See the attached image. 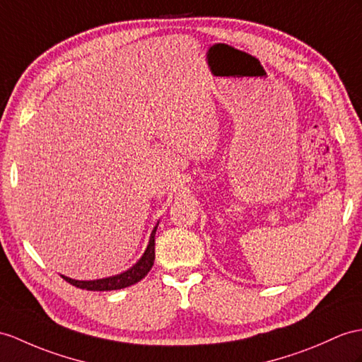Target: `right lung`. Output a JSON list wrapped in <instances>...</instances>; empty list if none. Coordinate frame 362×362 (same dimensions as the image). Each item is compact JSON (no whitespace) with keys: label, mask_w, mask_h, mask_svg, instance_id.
<instances>
[{"label":"right lung","mask_w":362,"mask_h":362,"mask_svg":"<svg viewBox=\"0 0 362 362\" xmlns=\"http://www.w3.org/2000/svg\"><path fill=\"white\" fill-rule=\"evenodd\" d=\"M160 224V223H158ZM158 224L153 227V230L151 233V238H148V244L147 249L144 250L143 257H141L134 266L127 269L126 272L119 273V275H113L107 278H101V279H92V281H79V279H72L69 276L61 275V278L66 279L69 284H72L78 288L83 290H93V292H107V290H119V288H126L129 286H134L139 283L148 272H151L153 261H155V233Z\"/></svg>","instance_id":"right-lung-1"}]
</instances>
